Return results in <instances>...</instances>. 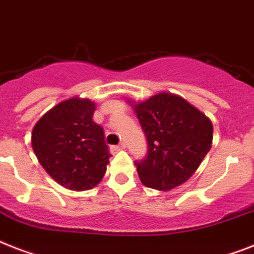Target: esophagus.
Here are the masks:
<instances>
[{"label": "esophagus", "instance_id": "34e87169", "mask_svg": "<svg viewBox=\"0 0 254 254\" xmlns=\"http://www.w3.org/2000/svg\"><path fill=\"white\" fill-rule=\"evenodd\" d=\"M125 147H127V145H125L124 142H121L120 145L111 146V147H109V150H111V152H112V154H115V152L120 151V150H124V148H125Z\"/></svg>", "mask_w": 254, "mask_h": 254}]
</instances>
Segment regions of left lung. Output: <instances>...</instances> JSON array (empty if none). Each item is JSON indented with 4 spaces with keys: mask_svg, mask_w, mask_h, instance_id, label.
Here are the masks:
<instances>
[{
    "mask_svg": "<svg viewBox=\"0 0 254 254\" xmlns=\"http://www.w3.org/2000/svg\"><path fill=\"white\" fill-rule=\"evenodd\" d=\"M147 141L145 159L135 162L146 187L171 190L194 174L211 148L213 124L176 95H154L134 106Z\"/></svg>",
    "mask_w": 254,
    "mask_h": 254,
    "instance_id": "left-lung-1",
    "label": "left lung"
}]
</instances>
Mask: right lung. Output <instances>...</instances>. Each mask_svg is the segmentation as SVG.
I'll return each instance as SVG.
<instances>
[{"label": "right lung", "mask_w": 254, "mask_h": 254, "mask_svg": "<svg viewBox=\"0 0 254 254\" xmlns=\"http://www.w3.org/2000/svg\"><path fill=\"white\" fill-rule=\"evenodd\" d=\"M94 111L87 99H67L45 113L32 130V148L43 168L71 190L99 184L111 158L104 130L92 120Z\"/></svg>", "instance_id": "add662e5"}]
</instances>
